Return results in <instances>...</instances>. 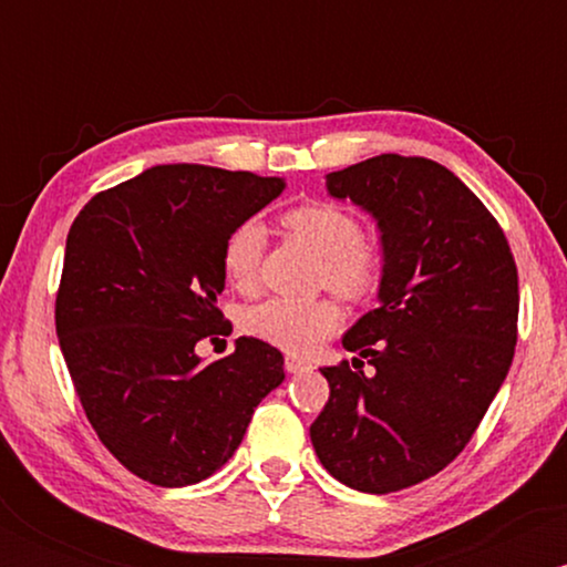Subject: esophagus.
Instances as JSON below:
<instances>
[{"label":"esophagus","mask_w":567,"mask_h":567,"mask_svg":"<svg viewBox=\"0 0 567 567\" xmlns=\"http://www.w3.org/2000/svg\"><path fill=\"white\" fill-rule=\"evenodd\" d=\"M285 370H288V373H303V370H311V365L306 360H301V357L288 354L285 357Z\"/></svg>","instance_id":"esophagus-1"}]
</instances>
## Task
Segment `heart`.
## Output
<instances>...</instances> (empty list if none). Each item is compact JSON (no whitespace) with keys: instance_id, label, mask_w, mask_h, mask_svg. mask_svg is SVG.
<instances>
[{"instance_id":"obj_1","label":"heart","mask_w":567,"mask_h":567,"mask_svg":"<svg viewBox=\"0 0 567 567\" xmlns=\"http://www.w3.org/2000/svg\"><path fill=\"white\" fill-rule=\"evenodd\" d=\"M282 224L303 239L311 250L324 258L320 279L328 288L347 298H365L379 282L381 258L373 245L362 237V226L343 207L330 202H309L290 207ZM264 226L256 218H247L234 226L224 243V271L237 288L250 290L258 279L264 258ZM343 324L341 306L330 298L275 296L256 303L245 315L247 333L279 347L292 354H309L324 338H330Z\"/></svg>"}]
</instances>
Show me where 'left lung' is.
I'll use <instances>...</instances> for the list:
<instances>
[{"label": "left lung", "mask_w": 567, "mask_h": 567, "mask_svg": "<svg viewBox=\"0 0 567 567\" xmlns=\"http://www.w3.org/2000/svg\"><path fill=\"white\" fill-rule=\"evenodd\" d=\"M328 194L375 218L379 309L343 336L351 365L322 368L328 405L311 445L338 483L394 493L445 470L477 432L517 343V264L491 210L424 157L357 162Z\"/></svg>", "instance_id": "obj_1"}]
</instances>
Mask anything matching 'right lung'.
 Here are the masks:
<instances>
[{
    "label": "right lung",
    "mask_w": 567,
    "mask_h": 567,
    "mask_svg": "<svg viewBox=\"0 0 567 567\" xmlns=\"http://www.w3.org/2000/svg\"><path fill=\"white\" fill-rule=\"evenodd\" d=\"M282 188V178L157 165L95 194L71 224L58 341L97 440L146 483L216 474L285 381L282 354L258 338H237L216 362L197 354L199 341L231 333L218 309L226 237Z\"/></svg>",
    "instance_id": "add662e5"
}]
</instances>
